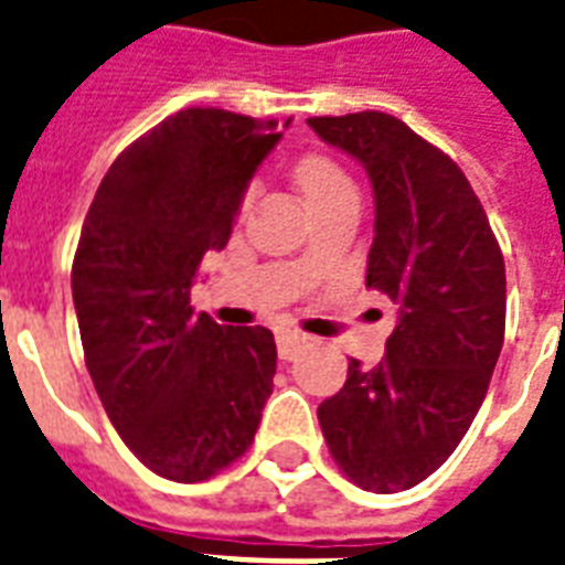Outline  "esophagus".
Masks as SVG:
<instances>
[{
  "label": "esophagus",
  "mask_w": 565,
  "mask_h": 565,
  "mask_svg": "<svg viewBox=\"0 0 565 565\" xmlns=\"http://www.w3.org/2000/svg\"><path fill=\"white\" fill-rule=\"evenodd\" d=\"M306 348H309V339H306V335H300V332H295V330L277 332L279 360H297V356H300Z\"/></svg>",
  "instance_id": "esophagus-1"
}]
</instances>
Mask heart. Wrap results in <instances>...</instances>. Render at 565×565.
Returning <instances> with one entry per match:
<instances>
[{"mask_svg": "<svg viewBox=\"0 0 565 565\" xmlns=\"http://www.w3.org/2000/svg\"><path fill=\"white\" fill-rule=\"evenodd\" d=\"M295 179L312 205L327 200L335 191H342V188H351V179L342 170V164L332 161L330 156H323V152H303L295 161Z\"/></svg>", "mask_w": 565, "mask_h": 565, "instance_id": "b5f03b06", "label": "heart"}]
</instances>
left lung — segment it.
Returning <instances> with one entry per match:
<instances>
[{
  "instance_id": "obj_1",
  "label": "left lung",
  "mask_w": 565,
  "mask_h": 565,
  "mask_svg": "<svg viewBox=\"0 0 565 565\" xmlns=\"http://www.w3.org/2000/svg\"><path fill=\"white\" fill-rule=\"evenodd\" d=\"M374 185L369 282L401 303L386 360H351L342 392L318 406L348 480L401 492L430 478L475 422L504 344V256L457 161L383 111L309 117Z\"/></svg>"
}]
</instances>
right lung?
Instances as JSON below:
<instances>
[{"label":"right lung","instance_id":"right-lung-1","mask_svg":"<svg viewBox=\"0 0 565 565\" xmlns=\"http://www.w3.org/2000/svg\"><path fill=\"white\" fill-rule=\"evenodd\" d=\"M277 141V120L182 108L117 156L82 226L73 303L85 365L120 439L177 483L233 466L274 388V332L194 315L191 286Z\"/></svg>","mask_w":565,"mask_h":565}]
</instances>
